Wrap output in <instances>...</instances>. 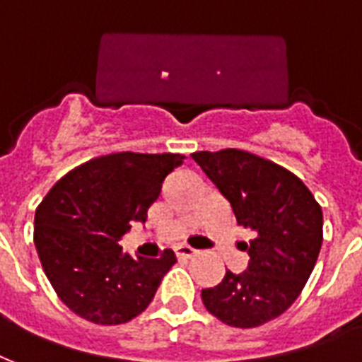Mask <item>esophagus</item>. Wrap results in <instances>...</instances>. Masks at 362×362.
<instances>
[{
	"mask_svg": "<svg viewBox=\"0 0 362 362\" xmlns=\"http://www.w3.org/2000/svg\"><path fill=\"white\" fill-rule=\"evenodd\" d=\"M197 254V250L191 248V246H177V248H175V255H177V257H194Z\"/></svg>",
	"mask_w": 362,
	"mask_h": 362,
	"instance_id": "obj_1",
	"label": "esophagus"
}]
</instances>
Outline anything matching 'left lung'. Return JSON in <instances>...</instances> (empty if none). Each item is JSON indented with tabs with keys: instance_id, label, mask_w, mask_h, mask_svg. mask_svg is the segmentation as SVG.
<instances>
[{
	"instance_id": "left-lung-1",
	"label": "left lung",
	"mask_w": 362,
	"mask_h": 362,
	"mask_svg": "<svg viewBox=\"0 0 362 362\" xmlns=\"http://www.w3.org/2000/svg\"><path fill=\"white\" fill-rule=\"evenodd\" d=\"M206 177L227 198L236 223L252 233L248 269L227 271L202 290L206 309L235 328L281 317L313 271L322 244V210L296 173L240 148L192 152Z\"/></svg>"
}]
</instances>
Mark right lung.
Wrapping results in <instances>:
<instances>
[{
    "mask_svg": "<svg viewBox=\"0 0 362 362\" xmlns=\"http://www.w3.org/2000/svg\"><path fill=\"white\" fill-rule=\"evenodd\" d=\"M183 154L112 152L68 171L34 217V244L64 305L95 325H124L151 305L175 254L132 257L118 240L145 221Z\"/></svg>",
    "mask_w": 362,
    "mask_h": 362,
    "instance_id": "obj_1",
    "label": "right lung"
}]
</instances>
